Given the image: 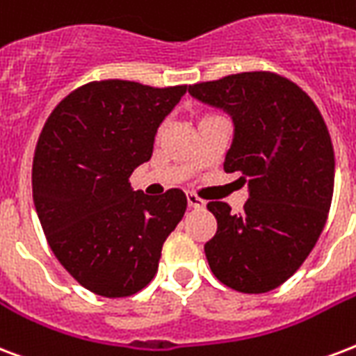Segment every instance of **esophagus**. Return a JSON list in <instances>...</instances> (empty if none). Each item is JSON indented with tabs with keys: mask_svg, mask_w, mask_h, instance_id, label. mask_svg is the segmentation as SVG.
I'll return each instance as SVG.
<instances>
[{
	"mask_svg": "<svg viewBox=\"0 0 356 356\" xmlns=\"http://www.w3.org/2000/svg\"><path fill=\"white\" fill-rule=\"evenodd\" d=\"M186 202H188V207H192V209L205 207V202H203L200 196H196V194H186Z\"/></svg>",
	"mask_w": 356,
	"mask_h": 356,
	"instance_id": "1",
	"label": "esophagus"
}]
</instances>
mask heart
<instances>
[{
	"label": "heart",
	"instance_id": "1",
	"mask_svg": "<svg viewBox=\"0 0 356 356\" xmlns=\"http://www.w3.org/2000/svg\"><path fill=\"white\" fill-rule=\"evenodd\" d=\"M213 115H214V113H205V115H203L202 119H205V118H213Z\"/></svg>",
	"mask_w": 356,
	"mask_h": 356
}]
</instances>
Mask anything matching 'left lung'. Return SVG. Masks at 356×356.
Instances as JSON below:
<instances>
[{
  "label": "left lung",
  "mask_w": 356,
  "mask_h": 356,
  "mask_svg": "<svg viewBox=\"0 0 356 356\" xmlns=\"http://www.w3.org/2000/svg\"><path fill=\"white\" fill-rule=\"evenodd\" d=\"M232 113L235 140L224 170L241 173L250 197L241 214L209 202L216 233L205 243L213 275L241 293H267L314 250L334 192V149L316 102L289 78L252 70L188 86Z\"/></svg>",
  "instance_id": "8db88e82"
}]
</instances>
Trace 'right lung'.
<instances>
[{
    "mask_svg": "<svg viewBox=\"0 0 356 356\" xmlns=\"http://www.w3.org/2000/svg\"><path fill=\"white\" fill-rule=\"evenodd\" d=\"M184 93L186 86L89 81L42 127L31 170L35 209L54 256L95 295L123 298L147 286L186 211L183 190L151 197L129 181Z\"/></svg>",
    "mask_w": 356,
    "mask_h": 356,
    "instance_id": "obj_1",
    "label": "right lung"
}]
</instances>
